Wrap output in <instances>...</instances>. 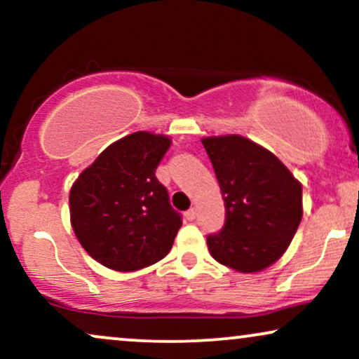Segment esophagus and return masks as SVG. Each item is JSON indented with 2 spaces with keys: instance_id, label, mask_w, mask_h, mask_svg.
Here are the masks:
<instances>
[{
  "instance_id": "1",
  "label": "esophagus",
  "mask_w": 359,
  "mask_h": 359,
  "mask_svg": "<svg viewBox=\"0 0 359 359\" xmlns=\"http://www.w3.org/2000/svg\"><path fill=\"white\" fill-rule=\"evenodd\" d=\"M196 214H197V211H196V208H191L189 209V211H185V219H189V221H194L196 219Z\"/></svg>"
}]
</instances>
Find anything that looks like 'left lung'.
<instances>
[{
    "instance_id": "left-lung-1",
    "label": "left lung",
    "mask_w": 359,
    "mask_h": 359,
    "mask_svg": "<svg viewBox=\"0 0 359 359\" xmlns=\"http://www.w3.org/2000/svg\"><path fill=\"white\" fill-rule=\"evenodd\" d=\"M226 205L208 248L221 265L259 271L285 253L302 219V187L271 151L240 135L204 138Z\"/></svg>"
}]
</instances>
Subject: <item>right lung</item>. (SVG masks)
Segmentation results:
<instances>
[{"mask_svg": "<svg viewBox=\"0 0 359 359\" xmlns=\"http://www.w3.org/2000/svg\"><path fill=\"white\" fill-rule=\"evenodd\" d=\"M168 147L163 135L137 131L106 148L74 182V233L101 265L133 271L170 251L182 216L155 175Z\"/></svg>", "mask_w": 359, "mask_h": 359, "instance_id": "1", "label": "right lung"}]
</instances>
